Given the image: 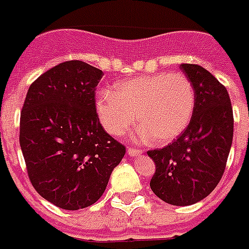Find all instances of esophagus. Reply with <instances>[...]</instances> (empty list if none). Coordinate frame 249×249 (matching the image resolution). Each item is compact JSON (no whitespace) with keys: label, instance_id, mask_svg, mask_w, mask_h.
<instances>
[{"label":"esophagus","instance_id":"esophagus-1","mask_svg":"<svg viewBox=\"0 0 249 249\" xmlns=\"http://www.w3.org/2000/svg\"><path fill=\"white\" fill-rule=\"evenodd\" d=\"M128 153L129 155H130V156H133V157H137V156H141V155H142L143 153V151L142 149H138V148H128Z\"/></svg>","mask_w":249,"mask_h":249}]
</instances>
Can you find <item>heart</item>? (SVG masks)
<instances>
[{"instance_id":"1","label":"heart","mask_w":249,"mask_h":249,"mask_svg":"<svg viewBox=\"0 0 249 249\" xmlns=\"http://www.w3.org/2000/svg\"><path fill=\"white\" fill-rule=\"evenodd\" d=\"M196 93L181 74H155L119 83L96 98L101 124L111 135H124L137 120L142 124L139 138L157 143L173 142L193 118Z\"/></svg>"}]
</instances>
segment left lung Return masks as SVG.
<instances>
[{
  "label": "left lung",
  "mask_w": 249,
  "mask_h": 249,
  "mask_svg": "<svg viewBox=\"0 0 249 249\" xmlns=\"http://www.w3.org/2000/svg\"><path fill=\"white\" fill-rule=\"evenodd\" d=\"M180 69L195 88L193 118L173 143L147 153L156 165L153 193L170 205L189 206L207 197L223 177L234 119L229 93L211 72L196 64Z\"/></svg>",
  "instance_id": "obj_1"
}]
</instances>
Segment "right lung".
<instances>
[{
    "instance_id": "add662e5",
    "label": "right lung",
    "mask_w": 249,
    "mask_h": 249,
    "mask_svg": "<svg viewBox=\"0 0 249 249\" xmlns=\"http://www.w3.org/2000/svg\"><path fill=\"white\" fill-rule=\"evenodd\" d=\"M104 72L71 60L32 83L20 115V147L34 189L60 209H86L104 195L125 147L96 111Z\"/></svg>"
}]
</instances>
